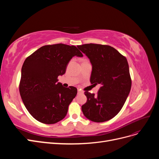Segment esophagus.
Here are the masks:
<instances>
[{
    "label": "esophagus",
    "instance_id": "1",
    "mask_svg": "<svg viewBox=\"0 0 159 159\" xmlns=\"http://www.w3.org/2000/svg\"><path fill=\"white\" fill-rule=\"evenodd\" d=\"M83 93H84V91L81 89H78V94H83Z\"/></svg>",
    "mask_w": 159,
    "mask_h": 159
}]
</instances>
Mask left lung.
I'll list each match as a JSON object with an SVG mask.
<instances>
[{
	"instance_id": "1",
	"label": "left lung",
	"mask_w": 159,
	"mask_h": 159,
	"mask_svg": "<svg viewBox=\"0 0 159 159\" xmlns=\"http://www.w3.org/2000/svg\"><path fill=\"white\" fill-rule=\"evenodd\" d=\"M77 47L92 65L91 84H101L97 95L85 91L87 102L81 106L85 117L101 123L111 119L122 109L131 88L126 57L108 45L85 44Z\"/></svg>"
}]
</instances>
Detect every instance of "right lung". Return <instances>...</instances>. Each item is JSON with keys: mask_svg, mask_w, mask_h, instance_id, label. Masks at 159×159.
Segmentation results:
<instances>
[{"mask_svg": "<svg viewBox=\"0 0 159 159\" xmlns=\"http://www.w3.org/2000/svg\"><path fill=\"white\" fill-rule=\"evenodd\" d=\"M75 56L83 54L75 46L46 45L24 62L19 91L28 111L37 121L54 124L66 117L78 90L57 83V77L65 74L67 65Z\"/></svg>", "mask_w": 159, "mask_h": 159, "instance_id": "obj_1", "label": "right lung"}]
</instances>
